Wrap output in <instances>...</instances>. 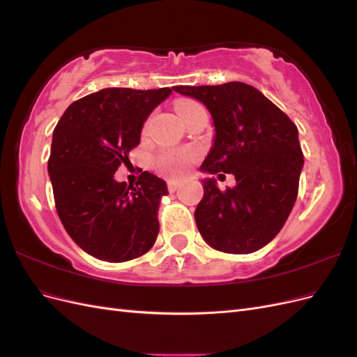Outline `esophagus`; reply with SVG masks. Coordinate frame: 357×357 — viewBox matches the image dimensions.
I'll return each instance as SVG.
<instances>
[{
  "mask_svg": "<svg viewBox=\"0 0 357 357\" xmlns=\"http://www.w3.org/2000/svg\"><path fill=\"white\" fill-rule=\"evenodd\" d=\"M178 188H180V181H178V180H169V181H168V190H169L171 193L176 192Z\"/></svg>",
  "mask_w": 357,
  "mask_h": 357,
  "instance_id": "34e87169",
  "label": "esophagus"
}]
</instances>
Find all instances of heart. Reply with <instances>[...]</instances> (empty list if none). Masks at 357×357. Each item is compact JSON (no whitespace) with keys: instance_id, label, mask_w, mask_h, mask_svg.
<instances>
[{"instance_id":"heart-1","label":"heart","mask_w":357,"mask_h":357,"mask_svg":"<svg viewBox=\"0 0 357 357\" xmlns=\"http://www.w3.org/2000/svg\"><path fill=\"white\" fill-rule=\"evenodd\" d=\"M201 109V105L195 101H180L177 104V113L183 119L188 113ZM195 158V153L192 150H181V152H169L162 155L158 160V168L160 172L168 176H180L186 171L190 162Z\"/></svg>"}]
</instances>
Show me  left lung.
<instances>
[{"label": "left lung", "mask_w": 357, "mask_h": 357, "mask_svg": "<svg viewBox=\"0 0 357 357\" xmlns=\"http://www.w3.org/2000/svg\"><path fill=\"white\" fill-rule=\"evenodd\" d=\"M174 91L202 102L213 119V146L201 172H226L236 181L220 190L214 177L201 180L204 197L195 210L201 236L219 252H257L282 231L298 197L304 167L298 128L261 91L241 82Z\"/></svg>", "instance_id": "left-lung-1"}]
</instances>
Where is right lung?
I'll list each match as a JSON object with an SVG mask.
<instances>
[{"instance_id": "obj_1", "label": "right lung", "mask_w": 357, "mask_h": 357, "mask_svg": "<svg viewBox=\"0 0 357 357\" xmlns=\"http://www.w3.org/2000/svg\"><path fill=\"white\" fill-rule=\"evenodd\" d=\"M169 88H107L73 102L53 131L47 171L63 228L101 261L126 262L153 247L167 183L144 171L135 186L114 180L143 125Z\"/></svg>"}]
</instances>
